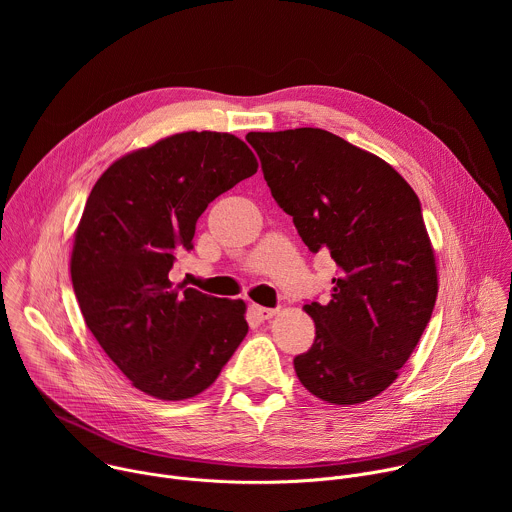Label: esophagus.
I'll return each mask as SVG.
<instances>
[{
	"label": "esophagus",
	"mask_w": 512,
	"mask_h": 512,
	"mask_svg": "<svg viewBox=\"0 0 512 512\" xmlns=\"http://www.w3.org/2000/svg\"><path fill=\"white\" fill-rule=\"evenodd\" d=\"M253 312H255V316L259 318V320H269V318H273L279 310L277 308H263V306H253Z\"/></svg>",
	"instance_id": "34e87169"
}]
</instances>
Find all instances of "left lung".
Instances as JSON below:
<instances>
[{
    "label": "left lung",
    "instance_id": "8db88e82",
    "mask_svg": "<svg viewBox=\"0 0 512 512\" xmlns=\"http://www.w3.org/2000/svg\"><path fill=\"white\" fill-rule=\"evenodd\" d=\"M247 141L302 241L338 265L332 300L304 306L316 338L294 358L296 375L326 403L369 401L397 379L437 298L419 198L385 160L324 129L251 131Z\"/></svg>",
    "mask_w": 512,
    "mask_h": 512
}]
</instances>
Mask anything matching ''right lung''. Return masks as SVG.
I'll return each instance as SVG.
<instances>
[{
    "label": "right lung",
    "instance_id": "obj_1",
    "mask_svg": "<svg viewBox=\"0 0 512 512\" xmlns=\"http://www.w3.org/2000/svg\"><path fill=\"white\" fill-rule=\"evenodd\" d=\"M249 145L186 131L113 162L93 186L70 255L72 287L105 354L131 385L162 401L208 389L249 332L243 300L174 285L198 216L253 176Z\"/></svg>",
    "mask_w": 512,
    "mask_h": 512
}]
</instances>
